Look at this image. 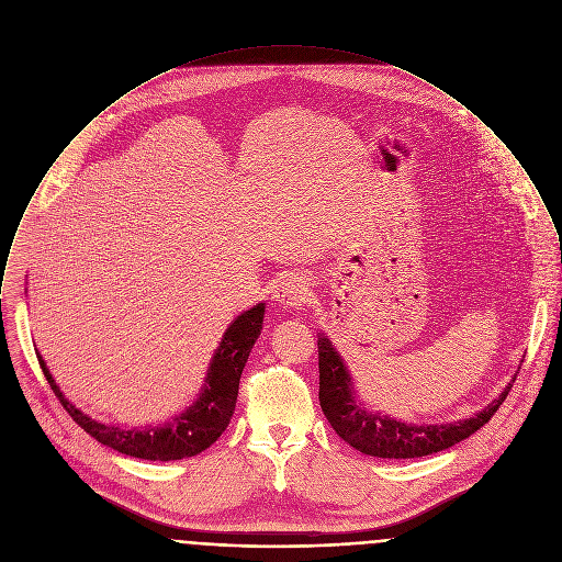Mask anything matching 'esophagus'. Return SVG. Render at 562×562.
<instances>
[{
	"label": "esophagus",
	"instance_id": "obj_1",
	"mask_svg": "<svg viewBox=\"0 0 562 562\" xmlns=\"http://www.w3.org/2000/svg\"><path fill=\"white\" fill-rule=\"evenodd\" d=\"M308 297V282L302 276H284L273 289V302L282 308H302Z\"/></svg>",
	"mask_w": 562,
	"mask_h": 562
}]
</instances>
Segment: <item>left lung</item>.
I'll return each mask as SVG.
<instances>
[{
	"mask_svg": "<svg viewBox=\"0 0 562 562\" xmlns=\"http://www.w3.org/2000/svg\"><path fill=\"white\" fill-rule=\"evenodd\" d=\"M319 402L330 426L351 448L375 458H419L451 448L477 432L504 404L513 384L475 417L441 426H406L369 415L351 395V380L328 338H319Z\"/></svg>",
	"mask_w": 562,
	"mask_h": 562,
	"instance_id": "8db88e82",
	"label": "left lung"
}]
</instances>
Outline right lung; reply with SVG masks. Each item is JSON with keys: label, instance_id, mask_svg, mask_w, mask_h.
<instances>
[{"label": "right lung", "instance_id": "add662e5", "mask_svg": "<svg viewBox=\"0 0 562 562\" xmlns=\"http://www.w3.org/2000/svg\"><path fill=\"white\" fill-rule=\"evenodd\" d=\"M262 315H265V304H258L251 311L243 313L225 330L220 349L213 358L202 397L195 402V406H191L182 417H178L167 428L121 430V428L104 426L89 419L85 413H80L76 406H71L65 400V395L52 380L43 358L38 353L36 358L54 395L60 400L63 408L95 441L125 456H134L143 460H180L211 448L227 428L234 415L243 367L262 328Z\"/></svg>", "mask_w": 562, "mask_h": 562}]
</instances>
